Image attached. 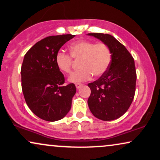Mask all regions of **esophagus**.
<instances>
[{
	"label": "esophagus",
	"instance_id": "1",
	"mask_svg": "<svg viewBox=\"0 0 160 160\" xmlns=\"http://www.w3.org/2000/svg\"><path fill=\"white\" fill-rule=\"evenodd\" d=\"M75 86H76L77 89H80V88L81 87V86H82V83H76V85H75Z\"/></svg>",
	"mask_w": 160,
	"mask_h": 160
}]
</instances>
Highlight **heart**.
Masks as SVG:
<instances>
[{
	"label": "heart",
	"instance_id": "heart-1",
	"mask_svg": "<svg viewBox=\"0 0 160 160\" xmlns=\"http://www.w3.org/2000/svg\"><path fill=\"white\" fill-rule=\"evenodd\" d=\"M69 50L74 59H80V68H81L68 77V81L72 83L87 81L90 80L92 74L96 78L102 76L111 65V50L104 43H96L89 40H80L70 46ZM71 57L62 52L56 54L55 62L61 72L70 73L73 63Z\"/></svg>",
	"mask_w": 160,
	"mask_h": 160
}]
</instances>
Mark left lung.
Instances as JSON below:
<instances>
[{"mask_svg": "<svg viewBox=\"0 0 160 160\" xmlns=\"http://www.w3.org/2000/svg\"><path fill=\"white\" fill-rule=\"evenodd\" d=\"M88 35L107 44L112 52L107 72L88 84L91 89L88 105L99 120H116L128 111L135 96L137 78L135 61L127 49L111 34L91 33Z\"/></svg>", "mask_w": 160, "mask_h": 160, "instance_id": "1", "label": "left lung"}]
</instances>
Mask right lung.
I'll use <instances>...</instances> for the list:
<instances>
[{"mask_svg":"<svg viewBox=\"0 0 160 160\" xmlns=\"http://www.w3.org/2000/svg\"><path fill=\"white\" fill-rule=\"evenodd\" d=\"M74 37H47L36 43L24 56L21 68L24 98L31 111L43 120H59L71 110L76 86L74 83L63 86L65 78L55 58L62 46Z\"/></svg>","mask_w":160,"mask_h":160,"instance_id":"add662e5","label":"right lung"}]
</instances>
